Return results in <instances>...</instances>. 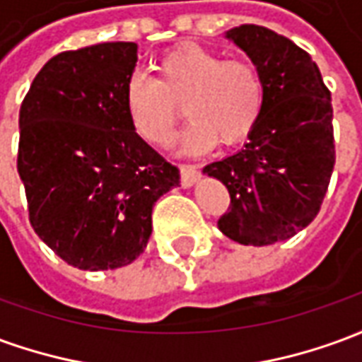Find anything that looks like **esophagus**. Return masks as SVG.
<instances>
[{"mask_svg": "<svg viewBox=\"0 0 362 362\" xmlns=\"http://www.w3.org/2000/svg\"><path fill=\"white\" fill-rule=\"evenodd\" d=\"M199 180V170L196 165H182L180 166V184L182 188H189L192 184Z\"/></svg>", "mask_w": 362, "mask_h": 362, "instance_id": "34e87169", "label": "esophagus"}]
</instances>
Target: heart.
Masks as SVG:
<instances>
[{
    "instance_id": "1",
    "label": "heart",
    "mask_w": 362,
    "mask_h": 362,
    "mask_svg": "<svg viewBox=\"0 0 362 362\" xmlns=\"http://www.w3.org/2000/svg\"><path fill=\"white\" fill-rule=\"evenodd\" d=\"M155 79L129 77L124 108L134 134L151 147L173 141L180 104L192 122L184 149L199 153L230 147L254 132L264 108V81L246 59H225L194 44H182L155 62Z\"/></svg>"
}]
</instances>
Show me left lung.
Masks as SVG:
<instances>
[{
  "label": "left lung",
  "mask_w": 362,
  "mask_h": 362,
  "mask_svg": "<svg viewBox=\"0 0 362 362\" xmlns=\"http://www.w3.org/2000/svg\"><path fill=\"white\" fill-rule=\"evenodd\" d=\"M227 38L258 67L264 108L244 149L204 173L230 194L221 233L244 246H267L318 215L335 165L332 95L310 56L285 36L240 25Z\"/></svg>",
  "instance_id": "8db88e82"
}]
</instances>
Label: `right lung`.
I'll return each mask as SVG.
<instances>
[{
  "label": "right lung",
  "instance_id": "obj_1",
  "mask_svg": "<svg viewBox=\"0 0 362 362\" xmlns=\"http://www.w3.org/2000/svg\"><path fill=\"white\" fill-rule=\"evenodd\" d=\"M135 42L62 52L38 71L19 112L17 170L35 233L87 272L132 264L147 246L158 197L178 168L129 126L124 89Z\"/></svg>",
  "mask_w": 362,
  "mask_h": 362
}]
</instances>
